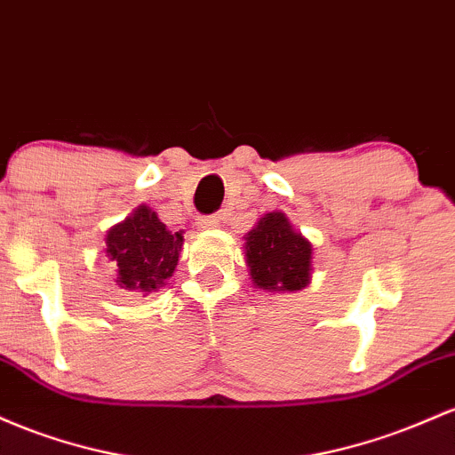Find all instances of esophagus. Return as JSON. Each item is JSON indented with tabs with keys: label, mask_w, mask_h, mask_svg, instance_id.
<instances>
[{
	"label": "esophagus",
	"mask_w": 455,
	"mask_h": 455,
	"mask_svg": "<svg viewBox=\"0 0 455 455\" xmlns=\"http://www.w3.org/2000/svg\"><path fill=\"white\" fill-rule=\"evenodd\" d=\"M223 219L217 217V214H212V217H200L197 219V226H200L202 229H214L221 226Z\"/></svg>",
	"instance_id": "34e87169"
}]
</instances>
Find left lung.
<instances>
[{
	"instance_id": "obj_1",
	"label": "left lung",
	"mask_w": 455,
	"mask_h": 455,
	"mask_svg": "<svg viewBox=\"0 0 455 455\" xmlns=\"http://www.w3.org/2000/svg\"><path fill=\"white\" fill-rule=\"evenodd\" d=\"M244 259L253 288L299 292L311 283L314 244L296 232L282 211L267 212L244 234Z\"/></svg>"
}]
</instances>
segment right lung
<instances>
[{"instance_id":"1","label":"right lung","mask_w":455,"mask_h":455,"mask_svg":"<svg viewBox=\"0 0 455 455\" xmlns=\"http://www.w3.org/2000/svg\"><path fill=\"white\" fill-rule=\"evenodd\" d=\"M182 244V232H170L159 214L141 204L107 232L105 253L114 262L120 288L150 294L167 285L178 267Z\"/></svg>"}]
</instances>
